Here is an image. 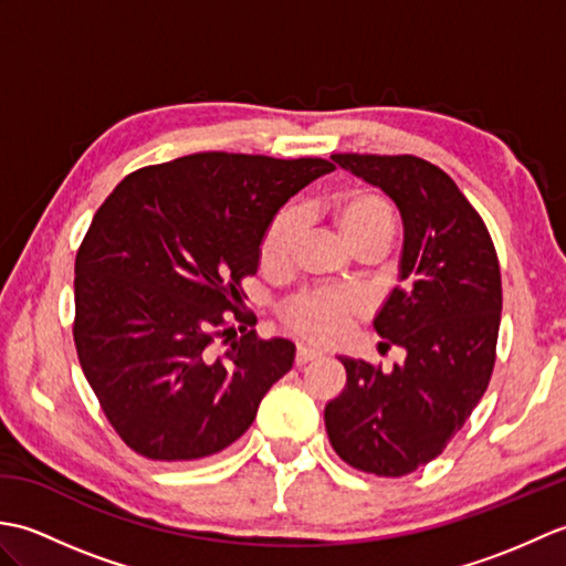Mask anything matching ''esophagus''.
I'll list each match as a JSON object with an SVG mask.
<instances>
[{"label":"esophagus","mask_w":566,"mask_h":566,"mask_svg":"<svg viewBox=\"0 0 566 566\" xmlns=\"http://www.w3.org/2000/svg\"><path fill=\"white\" fill-rule=\"evenodd\" d=\"M318 357H321L318 350H311V347L298 345V347H296L294 363H296V367H304V365H308V363H314V359H318Z\"/></svg>","instance_id":"1"}]
</instances>
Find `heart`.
<instances>
[{"label":"heart","instance_id":"b5f03b06","mask_svg":"<svg viewBox=\"0 0 566 566\" xmlns=\"http://www.w3.org/2000/svg\"><path fill=\"white\" fill-rule=\"evenodd\" d=\"M333 219L338 223L343 238L355 252L365 248L387 250L394 231L396 216L387 197L371 189L343 191L331 203ZM298 240V216L286 209L274 216L260 243V264L268 272H284L292 264ZM359 311L353 294L311 290L292 296L282 306V318L296 335L311 343L340 340L350 331V323Z\"/></svg>","mask_w":566,"mask_h":566}]
</instances>
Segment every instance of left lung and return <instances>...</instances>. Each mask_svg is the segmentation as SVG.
<instances>
[{
  "label": "left lung",
  "instance_id": "obj_1",
  "mask_svg": "<svg viewBox=\"0 0 566 566\" xmlns=\"http://www.w3.org/2000/svg\"><path fill=\"white\" fill-rule=\"evenodd\" d=\"M403 219L401 284L375 318L401 365L340 357L347 384L326 406L333 450L359 472L403 476L436 460L482 401L496 363L501 270L482 216L448 172L416 155L335 153Z\"/></svg>",
  "mask_w": 566,
  "mask_h": 566
}]
</instances>
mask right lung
Returning a JSON list of instances; mask_svg holds the SVG:
<instances>
[{
  "label": "right lung",
  "mask_w": 566,
  "mask_h": 566,
  "mask_svg": "<svg viewBox=\"0 0 566 566\" xmlns=\"http://www.w3.org/2000/svg\"><path fill=\"white\" fill-rule=\"evenodd\" d=\"M331 170L323 158L195 153L140 167L104 199L75 258L72 335L130 450L201 460L252 426L294 345L250 331L240 282L258 272L272 216Z\"/></svg>",
  "instance_id": "1"
}]
</instances>
